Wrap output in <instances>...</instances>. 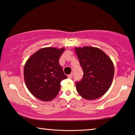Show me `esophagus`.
<instances>
[{"label":"esophagus","instance_id":"34e87169","mask_svg":"<svg viewBox=\"0 0 135 135\" xmlns=\"http://www.w3.org/2000/svg\"><path fill=\"white\" fill-rule=\"evenodd\" d=\"M68 77H69V78H72L73 77V74H72V73H70V74L69 75H68Z\"/></svg>","mask_w":135,"mask_h":135}]
</instances>
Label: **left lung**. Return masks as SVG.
Returning a JSON list of instances; mask_svg holds the SVG:
<instances>
[{
    "mask_svg": "<svg viewBox=\"0 0 135 135\" xmlns=\"http://www.w3.org/2000/svg\"><path fill=\"white\" fill-rule=\"evenodd\" d=\"M83 76L75 82L78 93L86 100H95L108 91L114 76V65L105 52L98 48H75Z\"/></svg>",
    "mask_w": 135,
    "mask_h": 135,
    "instance_id": "1",
    "label": "left lung"
}]
</instances>
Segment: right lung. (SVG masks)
<instances>
[{"mask_svg":"<svg viewBox=\"0 0 135 135\" xmlns=\"http://www.w3.org/2000/svg\"><path fill=\"white\" fill-rule=\"evenodd\" d=\"M65 49L42 48L27 60L23 75L29 91L39 100H52L60 89V82L67 78L59 60Z\"/></svg>","mask_w":135,"mask_h":135,"instance_id":"1","label":"right lung"}]
</instances>
